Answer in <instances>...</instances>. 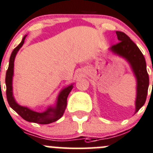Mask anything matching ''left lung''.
<instances>
[{
    "instance_id": "left-lung-1",
    "label": "left lung",
    "mask_w": 153,
    "mask_h": 153,
    "mask_svg": "<svg viewBox=\"0 0 153 153\" xmlns=\"http://www.w3.org/2000/svg\"><path fill=\"white\" fill-rule=\"evenodd\" d=\"M119 43L108 48L111 53L122 57L129 65L136 80V98L134 105L137 112L145 104L149 88V75L143 54L136 44L123 32L116 31Z\"/></svg>"
}]
</instances>
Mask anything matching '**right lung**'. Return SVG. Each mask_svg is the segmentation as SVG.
<instances>
[{
    "instance_id": "1",
    "label": "right lung",
    "mask_w": 153,
    "mask_h": 153,
    "mask_svg": "<svg viewBox=\"0 0 153 153\" xmlns=\"http://www.w3.org/2000/svg\"><path fill=\"white\" fill-rule=\"evenodd\" d=\"M27 35L23 37L22 42L15 48L12 52L9 62V67L6 73V87H7V98L10 106L19 114L25 120L30 123H36L39 124H49L56 122L63 117V113L67 105V97L72 89L73 84L64 87L58 93L55 104L50 105L43 112H36L27 106L20 105L17 102L13 95V80L14 75V62L18 51L20 50L25 43V39Z\"/></svg>"
}]
</instances>
